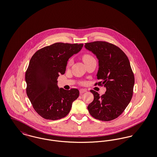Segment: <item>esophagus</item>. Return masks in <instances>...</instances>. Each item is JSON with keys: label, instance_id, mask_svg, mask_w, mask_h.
Listing matches in <instances>:
<instances>
[{"label": "esophagus", "instance_id": "esophagus-1", "mask_svg": "<svg viewBox=\"0 0 157 157\" xmlns=\"http://www.w3.org/2000/svg\"><path fill=\"white\" fill-rule=\"evenodd\" d=\"M86 92V90H84V89H81V90H79V92H80L81 94H82L83 93H85Z\"/></svg>", "mask_w": 157, "mask_h": 157}]
</instances>
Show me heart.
Returning a JSON list of instances; mask_svg holds the SVG:
<instances>
[{"label":"heart","instance_id":"1","mask_svg":"<svg viewBox=\"0 0 157 157\" xmlns=\"http://www.w3.org/2000/svg\"><path fill=\"white\" fill-rule=\"evenodd\" d=\"M94 59V58L90 55H89V54H85L82 57V59H83V61L84 63H86V62L90 61V60ZM72 63H73V59H70L68 60V62H67V67H69L71 66L72 65Z\"/></svg>","mask_w":157,"mask_h":157}]
</instances>
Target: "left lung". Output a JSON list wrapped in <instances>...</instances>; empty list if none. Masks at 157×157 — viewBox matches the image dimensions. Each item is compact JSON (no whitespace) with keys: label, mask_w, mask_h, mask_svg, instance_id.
<instances>
[{"label":"left lung","mask_w":157,"mask_h":157,"mask_svg":"<svg viewBox=\"0 0 157 157\" xmlns=\"http://www.w3.org/2000/svg\"><path fill=\"white\" fill-rule=\"evenodd\" d=\"M85 48L98 59L95 85H104L106 90L100 96L90 90L94 101L88 109L95 119L109 121L118 118L130 102L134 86V75L127 55L115 45L103 41L86 43Z\"/></svg>","instance_id":"left-lung-1"}]
</instances>
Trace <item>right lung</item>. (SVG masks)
Returning <instances> with one entry per match:
<instances>
[{
  "label": "right lung",
  "instance_id": "obj_1",
  "mask_svg": "<svg viewBox=\"0 0 157 157\" xmlns=\"http://www.w3.org/2000/svg\"><path fill=\"white\" fill-rule=\"evenodd\" d=\"M83 45L55 43L38 50L30 59L25 74L26 94L35 111L46 120L66 117L79 97L77 89L59 88L57 79L65 74L69 59Z\"/></svg>",
  "mask_w": 157,
  "mask_h": 157
}]
</instances>
